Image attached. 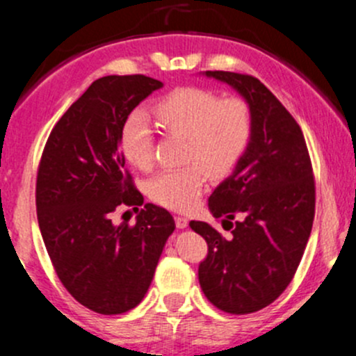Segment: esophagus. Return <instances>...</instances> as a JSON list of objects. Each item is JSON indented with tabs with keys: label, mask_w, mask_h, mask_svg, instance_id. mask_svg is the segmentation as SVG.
I'll return each instance as SVG.
<instances>
[{
	"label": "esophagus",
	"mask_w": 356,
	"mask_h": 356,
	"mask_svg": "<svg viewBox=\"0 0 356 356\" xmlns=\"http://www.w3.org/2000/svg\"><path fill=\"white\" fill-rule=\"evenodd\" d=\"M189 224V218L184 217V215H175V225H177L179 229H186Z\"/></svg>",
	"instance_id": "34e87169"
}]
</instances>
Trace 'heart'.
<instances>
[{
	"label": "heart",
	"mask_w": 356,
	"mask_h": 356,
	"mask_svg": "<svg viewBox=\"0 0 356 356\" xmlns=\"http://www.w3.org/2000/svg\"><path fill=\"white\" fill-rule=\"evenodd\" d=\"M153 117L165 134L182 136V161L188 165L156 174L148 182L155 203L175 211H188L207 189L208 172L213 177L229 174L239 163L253 136V110L245 98H220L211 89L179 88L158 99ZM120 149L139 170L155 163V141L143 115L132 113L120 129Z\"/></svg>",
	"instance_id": "heart-1"
}]
</instances>
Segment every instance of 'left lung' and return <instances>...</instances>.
<instances>
[{
	"mask_svg": "<svg viewBox=\"0 0 356 356\" xmlns=\"http://www.w3.org/2000/svg\"><path fill=\"white\" fill-rule=\"evenodd\" d=\"M207 75L250 103L254 124L236 170L208 200L229 238L207 222H189L208 245L198 279L218 310L253 314L277 300L296 274L315 217L314 168L298 122L257 77L224 70Z\"/></svg>",
	"mask_w": 356,
	"mask_h": 356,
	"instance_id": "left-lung-1",
	"label": "left lung"
}]
</instances>
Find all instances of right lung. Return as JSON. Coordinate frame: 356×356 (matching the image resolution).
I'll return each instance as SVG.
<instances>
[{
	"mask_svg": "<svg viewBox=\"0 0 356 356\" xmlns=\"http://www.w3.org/2000/svg\"><path fill=\"white\" fill-rule=\"evenodd\" d=\"M161 82L146 75H106L53 127L38 168L35 210L56 275L81 305L118 315L141 303L175 222L146 203L134 225H113L120 204L141 207L120 152V129Z\"/></svg>",
	"mask_w": 356,
	"mask_h": 356,
	"instance_id": "add662e5",
	"label": "right lung"
}]
</instances>
